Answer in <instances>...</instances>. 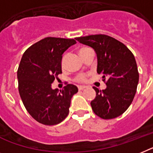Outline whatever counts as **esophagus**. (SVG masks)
Returning a JSON list of instances; mask_svg holds the SVG:
<instances>
[{
    "instance_id": "34e87169",
    "label": "esophagus",
    "mask_w": 153,
    "mask_h": 153,
    "mask_svg": "<svg viewBox=\"0 0 153 153\" xmlns=\"http://www.w3.org/2000/svg\"><path fill=\"white\" fill-rule=\"evenodd\" d=\"M78 88H79V90H83L85 88H86V86H85V85H79V86H78Z\"/></svg>"
}]
</instances>
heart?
Returning a JSON list of instances; mask_svg holds the SVG:
<instances>
[{"mask_svg": "<svg viewBox=\"0 0 153 153\" xmlns=\"http://www.w3.org/2000/svg\"><path fill=\"white\" fill-rule=\"evenodd\" d=\"M89 49V47H80V48L79 49V54L81 55V57H82L83 54H84L87 51H88ZM65 59H66V56H64V57H62V60H61V67H62V68H65ZM87 79V74H78L76 77H75V79H74V80L76 81V82H85Z\"/></svg>", "mask_w": 153, "mask_h": 153, "instance_id": "1", "label": "heart"}]
</instances>
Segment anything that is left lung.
<instances>
[{
	"mask_svg": "<svg viewBox=\"0 0 153 153\" xmlns=\"http://www.w3.org/2000/svg\"><path fill=\"white\" fill-rule=\"evenodd\" d=\"M92 47L97 54V73L102 74L106 88L93 87L96 98L91 102L93 112L102 119H113L124 114L131 104L137 90L139 74L135 58L123 43L104 34L76 38Z\"/></svg>",
	"mask_w": 153,
	"mask_h": 153,
	"instance_id": "8db88e82",
	"label": "left lung"
}]
</instances>
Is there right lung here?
<instances>
[{
	"label": "right lung",
	"instance_id": "add662e5",
	"mask_svg": "<svg viewBox=\"0 0 153 153\" xmlns=\"http://www.w3.org/2000/svg\"><path fill=\"white\" fill-rule=\"evenodd\" d=\"M74 43V39L46 37L23 53L17 72L19 92L27 111L40 124L55 125L68 115L78 88L68 84L59 91L51 85L62 73V54Z\"/></svg>",
	"mask_w": 153,
	"mask_h": 153
}]
</instances>
